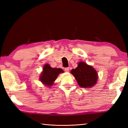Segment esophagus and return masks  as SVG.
Here are the masks:
<instances>
[{
  "label": "esophagus",
  "instance_id": "esophagus-1",
  "mask_svg": "<svg viewBox=\"0 0 128 128\" xmlns=\"http://www.w3.org/2000/svg\"><path fill=\"white\" fill-rule=\"evenodd\" d=\"M64 70H65V72H69V68H66L64 69Z\"/></svg>",
  "mask_w": 128,
  "mask_h": 128
}]
</instances>
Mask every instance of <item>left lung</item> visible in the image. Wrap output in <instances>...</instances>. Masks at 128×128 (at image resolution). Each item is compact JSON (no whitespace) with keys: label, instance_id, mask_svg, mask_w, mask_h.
Masks as SVG:
<instances>
[{"label":"left lung","instance_id":"obj_1","mask_svg":"<svg viewBox=\"0 0 128 128\" xmlns=\"http://www.w3.org/2000/svg\"><path fill=\"white\" fill-rule=\"evenodd\" d=\"M71 73L81 88H90L97 83V72L92 66H88L85 62H78V67L72 69Z\"/></svg>","mask_w":128,"mask_h":128}]
</instances>
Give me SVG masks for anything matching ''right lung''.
I'll return each instance as SVG.
<instances>
[{
  "mask_svg": "<svg viewBox=\"0 0 128 128\" xmlns=\"http://www.w3.org/2000/svg\"><path fill=\"white\" fill-rule=\"evenodd\" d=\"M64 72L60 68H53L48 64H46L43 68V72L40 76V81L47 86H52L59 74Z\"/></svg>",
  "mask_w": 128,
  "mask_h": 128,
  "instance_id": "obj_1",
  "label": "right lung"
}]
</instances>
